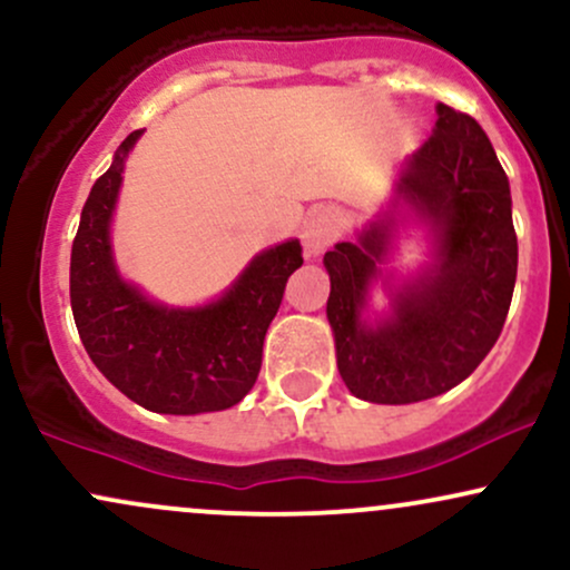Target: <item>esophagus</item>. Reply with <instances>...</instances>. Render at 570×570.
<instances>
[{
    "instance_id": "obj_1",
    "label": "esophagus",
    "mask_w": 570,
    "mask_h": 570,
    "mask_svg": "<svg viewBox=\"0 0 570 570\" xmlns=\"http://www.w3.org/2000/svg\"><path fill=\"white\" fill-rule=\"evenodd\" d=\"M340 225H343V222H340L335 212H316V214H313V217L307 219L305 227H303L305 252L313 254V257H316V254H322L324 248L330 246L332 240H335L340 235Z\"/></svg>"
}]
</instances>
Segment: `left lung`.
I'll use <instances>...</instances> for the list:
<instances>
[{
  "label": "left lung",
  "mask_w": 570,
  "mask_h": 570,
  "mask_svg": "<svg viewBox=\"0 0 570 570\" xmlns=\"http://www.w3.org/2000/svg\"><path fill=\"white\" fill-rule=\"evenodd\" d=\"M436 112L434 134L399 179V195L436 230L434 273L399 294L389 322L370 326L362 311L389 227L372 225L358 244L324 254L337 370L364 402H423L466 381L495 345L512 305L517 233L509 179L472 115L448 104Z\"/></svg>",
  "instance_id": "8db88e82"
}]
</instances>
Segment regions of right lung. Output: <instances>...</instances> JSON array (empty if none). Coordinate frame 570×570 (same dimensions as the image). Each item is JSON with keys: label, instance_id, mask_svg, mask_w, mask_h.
Segmentation results:
<instances>
[{"label": "right lung", "instance_id": "1", "mask_svg": "<svg viewBox=\"0 0 570 570\" xmlns=\"http://www.w3.org/2000/svg\"><path fill=\"white\" fill-rule=\"evenodd\" d=\"M139 136L134 130L117 147L82 206L69 267L77 332L104 377L141 407L168 415L227 410L257 383L265 332L286 281L303 265V246L286 240L267 248L225 297L206 307L174 311L149 303L117 276L109 248L122 163Z\"/></svg>", "mask_w": 570, "mask_h": 570}]
</instances>
